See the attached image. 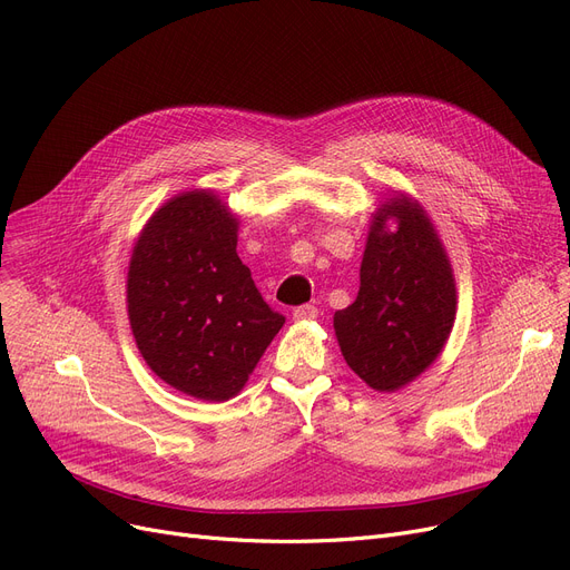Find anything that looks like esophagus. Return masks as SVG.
<instances>
[{"instance_id": "1", "label": "esophagus", "mask_w": 570, "mask_h": 570, "mask_svg": "<svg viewBox=\"0 0 570 570\" xmlns=\"http://www.w3.org/2000/svg\"><path fill=\"white\" fill-rule=\"evenodd\" d=\"M318 316V309L314 305H303L293 309V321H301V324H307V321H314Z\"/></svg>"}]
</instances>
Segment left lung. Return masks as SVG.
<instances>
[{"label":"left lung","instance_id":"8db88e82","mask_svg":"<svg viewBox=\"0 0 570 570\" xmlns=\"http://www.w3.org/2000/svg\"><path fill=\"white\" fill-rule=\"evenodd\" d=\"M456 318V282L426 209L393 190L370 220L356 301L337 309L340 352L375 391H399L442 354Z\"/></svg>","mask_w":570,"mask_h":570}]
</instances>
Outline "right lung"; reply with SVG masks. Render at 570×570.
<instances>
[{"mask_svg": "<svg viewBox=\"0 0 570 570\" xmlns=\"http://www.w3.org/2000/svg\"><path fill=\"white\" fill-rule=\"evenodd\" d=\"M237 230L214 190H184L146 220L128 267L139 354L165 384L207 403L244 389L286 321L239 261Z\"/></svg>", "mask_w": 570, "mask_h": 570, "instance_id": "obj_1", "label": "right lung"}]
</instances>
